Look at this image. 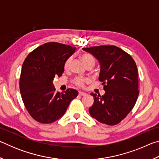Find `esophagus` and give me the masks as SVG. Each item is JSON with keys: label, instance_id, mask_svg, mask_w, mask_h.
<instances>
[{"label": "esophagus", "instance_id": "34e87169", "mask_svg": "<svg viewBox=\"0 0 159 159\" xmlns=\"http://www.w3.org/2000/svg\"><path fill=\"white\" fill-rule=\"evenodd\" d=\"M79 95H80V96H85V95H87V94H86L85 93L82 92V91H80V92L79 93Z\"/></svg>", "mask_w": 159, "mask_h": 159}]
</instances>
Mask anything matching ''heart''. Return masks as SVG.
Here are the masks:
<instances>
[{
  "label": "heart",
  "mask_w": 159,
  "mask_h": 159,
  "mask_svg": "<svg viewBox=\"0 0 159 159\" xmlns=\"http://www.w3.org/2000/svg\"><path fill=\"white\" fill-rule=\"evenodd\" d=\"M80 58L81 59L83 62L85 64L86 66L90 65V64L94 66V64H95V58H94L92 55H90V54H88V53L80 54ZM71 62V57H69L64 64V69L65 70H68L70 67ZM87 81H88L87 79H83V78H80V77H77L74 80V83L78 86L83 87V86H84L85 83Z\"/></svg>",
  "instance_id": "1"
}]
</instances>
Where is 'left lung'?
<instances>
[{"label":"left lung","instance_id":"left-lung-1","mask_svg":"<svg viewBox=\"0 0 159 159\" xmlns=\"http://www.w3.org/2000/svg\"><path fill=\"white\" fill-rule=\"evenodd\" d=\"M100 65L99 80L104 85V95L91 93L94 103L91 116L104 124L114 125L126 117L138 98V70L131 56L114 45L84 48Z\"/></svg>","mask_w":159,"mask_h":159}]
</instances>
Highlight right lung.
<instances>
[{
  "instance_id": "obj_1",
  "label": "right lung",
  "mask_w": 159,
  "mask_h": 159,
  "mask_svg": "<svg viewBox=\"0 0 159 159\" xmlns=\"http://www.w3.org/2000/svg\"><path fill=\"white\" fill-rule=\"evenodd\" d=\"M76 48L56 42L43 44L29 53L24 61L20 79L21 98L36 121L51 123L65 114L79 92L67 89L56 92L52 80L64 72V64Z\"/></svg>"
}]
</instances>
